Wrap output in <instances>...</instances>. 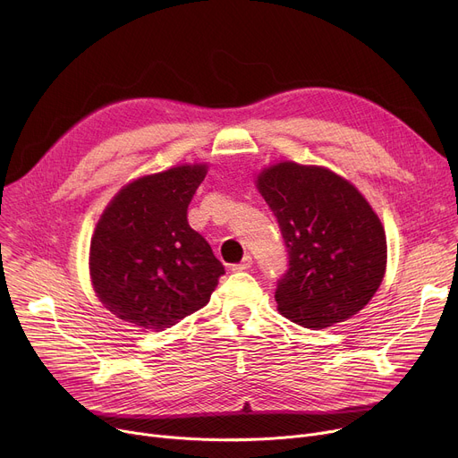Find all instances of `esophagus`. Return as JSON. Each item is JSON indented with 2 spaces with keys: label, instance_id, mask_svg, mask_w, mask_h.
<instances>
[{
  "label": "esophagus",
  "instance_id": "1",
  "mask_svg": "<svg viewBox=\"0 0 458 458\" xmlns=\"http://www.w3.org/2000/svg\"><path fill=\"white\" fill-rule=\"evenodd\" d=\"M250 267H252V258H250V256H245V258H242L241 263H235V265H232L230 268H232L233 272H241V270H247V268H250Z\"/></svg>",
  "mask_w": 458,
  "mask_h": 458
}]
</instances>
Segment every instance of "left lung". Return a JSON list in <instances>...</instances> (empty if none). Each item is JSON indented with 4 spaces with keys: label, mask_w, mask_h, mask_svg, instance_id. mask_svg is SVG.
Here are the masks:
<instances>
[{
    "label": "left lung",
    "mask_w": 458,
    "mask_h": 458,
    "mask_svg": "<svg viewBox=\"0 0 458 458\" xmlns=\"http://www.w3.org/2000/svg\"><path fill=\"white\" fill-rule=\"evenodd\" d=\"M256 184L289 252L274 294L280 313L322 329L367 306L386 267L385 230L367 199L333 171L294 162L267 167Z\"/></svg>",
    "instance_id": "left-lung-1"
}]
</instances>
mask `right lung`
<instances>
[{"mask_svg": "<svg viewBox=\"0 0 458 458\" xmlns=\"http://www.w3.org/2000/svg\"><path fill=\"white\" fill-rule=\"evenodd\" d=\"M206 164L147 174L103 211L89 245V276L103 306L143 329H165L209 301L223 263L188 223Z\"/></svg>", "mask_w": 458, "mask_h": 458, "instance_id": "right-lung-1", "label": "right lung"}]
</instances>
